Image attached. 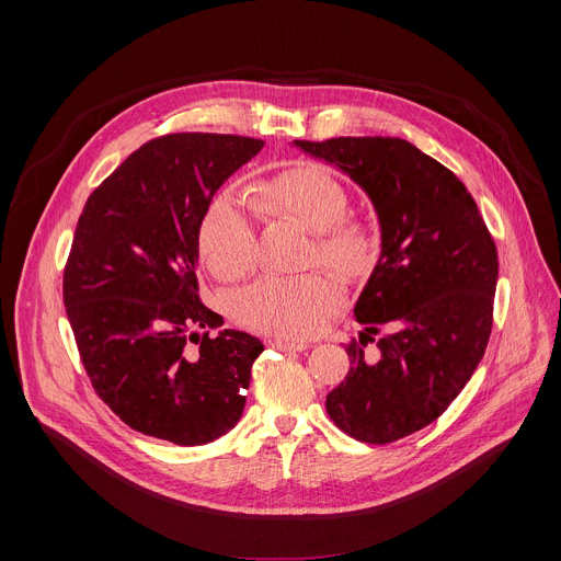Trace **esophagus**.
I'll list each match as a JSON object with an SVG mask.
<instances>
[{"mask_svg": "<svg viewBox=\"0 0 561 561\" xmlns=\"http://www.w3.org/2000/svg\"><path fill=\"white\" fill-rule=\"evenodd\" d=\"M268 346L275 351H284V353H299L306 348V342H293V340H268Z\"/></svg>", "mask_w": 561, "mask_h": 561, "instance_id": "obj_1", "label": "esophagus"}]
</instances>
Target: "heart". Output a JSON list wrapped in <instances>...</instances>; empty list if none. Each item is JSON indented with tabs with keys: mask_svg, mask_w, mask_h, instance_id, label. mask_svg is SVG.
<instances>
[{
	"mask_svg": "<svg viewBox=\"0 0 561 561\" xmlns=\"http://www.w3.org/2000/svg\"><path fill=\"white\" fill-rule=\"evenodd\" d=\"M249 199L268 215H286L312 232L308 264H329L344 275L370 268L377 239L370 228L348 217L346 188L319 164H297L249 186ZM202 264L217 279H237L257 264V234L242 202L230 195L213 199L199 221ZM344 304V284L329 268L304 275H264L230 297V314L255 333L304 340L322 331Z\"/></svg>",
	"mask_w": 561,
	"mask_h": 561,
	"instance_id": "1",
	"label": "heart"
}]
</instances>
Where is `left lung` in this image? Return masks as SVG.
<instances>
[{"label":"left lung","mask_w":561,"mask_h":561,"mask_svg":"<svg viewBox=\"0 0 561 561\" xmlns=\"http://www.w3.org/2000/svg\"><path fill=\"white\" fill-rule=\"evenodd\" d=\"M348 173L373 199L381 255L355 317L366 332L390 323L380 359H363L365 333L346 344L344 381L327 394L337 428L390 444L433 424L482 362L493 331L497 249L453 171L399 137L297 139Z\"/></svg>","instance_id":"obj_1"}]
</instances>
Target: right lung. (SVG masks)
Here are the masks:
<instances>
[{
	"mask_svg": "<svg viewBox=\"0 0 561 561\" xmlns=\"http://www.w3.org/2000/svg\"><path fill=\"white\" fill-rule=\"evenodd\" d=\"M264 141L169 133L139 146L87 199L64 266V306L102 402L133 431L178 446L228 433L262 342L213 329L199 297V221Z\"/></svg>",
	"mask_w": 561,
	"mask_h": 561,
	"instance_id": "obj_1",
	"label": "right lung"
}]
</instances>
